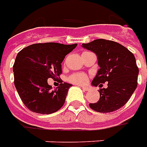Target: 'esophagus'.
I'll list each match as a JSON object with an SVG mask.
<instances>
[{
  "mask_svg": "<svg viewBox=\"0 0 147 147\" xmlns=\"http://www.w3.org/2000/svg\"><path fill=\"white\" fill-rule=\"evenodd\" d=\"M82 89H83V90H84V91H89V90H90V88H88V87H83V88H82Z\"/></svg>",
  "mask_w": 147,
  "mask_h": 147,
  "instance_id": "esophagus-1",
  "label": "esophagus"
}]
</instances>
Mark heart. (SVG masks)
Returning a JSON list of instances; mask_svg holds the SVG:
<instances>
[{"instance_id": "obj_1", "label": "heart", "mask_w": 147, "mask_h": 147, "mask_svg": "<svg viewBox=\"0 0 147 147\" xmlns=\"http://www.w3.org/2000/svg\"><path fill=\"white\" fill-rule=\"evenodd\" d=\"M69 81L71 82V83H74V84L81 85V84H84L87 83V81H88V76L84 73L73 74L69 78Z\"/></svg>"}]
</instances>
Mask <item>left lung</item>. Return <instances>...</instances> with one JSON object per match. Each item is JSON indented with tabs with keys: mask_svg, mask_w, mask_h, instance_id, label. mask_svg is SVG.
<instances>
[{
	"mask_svg": "<svg viewBox=\"0 0 147 147\" xmlns=\"http://www.w3.org/2000/svg\"><path fill=\"white\" fill-rule=\"evenodd\" d=\"M82 47L95 53L100 67L91 82L92 86L108 82L107 88L99 91V100L90 103V107L101 113L121 108L130 99L138 84V68L133 53L117 42L103 39L83 44Z\"/></svg>",
	"mask_w": 147,
	"mask_h": 147,
	"instance_id": "left-lung-1",
	"label": "left lung"
}]
</instances>
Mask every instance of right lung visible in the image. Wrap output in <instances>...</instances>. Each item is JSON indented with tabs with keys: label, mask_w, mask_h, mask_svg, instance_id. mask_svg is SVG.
Returning a JSON list of instances; mask_svg holds the SVG:
<instances>
[{
	"label": "right lung",
	"mask_w": 147,
	"mask_h": 147,
	"mask_svg": "<svg viewBox=\"0 0 147 147\" xmlns=\"http://www.w3.org/2000/svg\"><path fill=\"white\" fill-rule=\"evenodd\" d=\"M76 46L52 42L35 44L18 52L13 65L14 84L22 102L30 111L48 115L63 107L72 85L60 84L52 91L48 79L59 77L65 56Z\"/></svg>",
	"instance_id": "1"
}]
</instances>
